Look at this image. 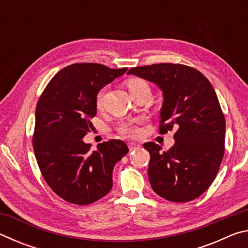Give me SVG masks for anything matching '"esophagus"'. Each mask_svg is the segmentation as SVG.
<instances>
[{"label": "esophagus", "instance_id": "esophagus-1", "mask_svg": "<svg viewBox=\"0 0 248 248\" xmlns=\"http://www.w3.org/2000/svg\"><path fill=\"white\" fill-rule=\"evenodd\" d=\"M128 146H129V150L130 151H136V150L141 149V145L140 144L133 143V142H130V143H128Z\"/></svg>", "mask_w": 248, "mask_h": 248}]
</instances>
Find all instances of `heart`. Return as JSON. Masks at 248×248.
Listing matches in <instances>:
<instances>
[{
    "label": "heart",
    "mask_w": 248,
    "mask_h": 248,
    "mask_svg": "<svg viewBox=\"0 0 248 248\" xmlns=\"http://www.w3.org/2000/svg\"><path fill=\"white\" fill-rule=\"evenodd\" d=\"M125 86L131 95L139 93L141 91H150L149 84L143 78H131L125 81ZM103 98H104V90H99L96 94L95 104L96 107L100 109L103 107ZM117 131L119 134L127 138H137L140 134L139 121H129V123H123L117 128Z\"/></svg>",
    "instance_id": "1"
}]
</instances>
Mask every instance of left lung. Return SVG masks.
Segmentation results:
<instances>
[{"label": "left lung", "mask_w": 248, "mask_h": 248, "mask_svg": "<svg viewBox=\"0 0 248 248\" xmlns=\"http://www.w3.org/2000/svg\"><path fill=\"white\" fill-rule=\"evenodd\" d=\"M128 73L157 84L164 95L159 133L176 129L170 150L143 144L151 187L173 202L198 198L215 180L225 150V119L215 89L198 70L178 63L137 66Z\"/></svg>", "instance_id": "left-lung-1"}]
</instances>
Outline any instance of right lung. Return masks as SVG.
Instances as JSON below:
<instances>
[{
  "label": "right lung",
  "instance_id": "add662e5",
  "mask_svg": "<svg viewBox=\"0 0 248 248\" xmlns=\"http://www.w3.org/2000/svg\"><path fill=\"white\" fill-rule=\"evenodd\" d=\"M125 71L99 63L68 65L50 79L37 103V163L54 194L70 203L85 205L106 196L115 164L129 152L121 140L103 142L96 151L82 140L93 127L97 92Z\"/></svg>",
  "mask_w": 248,
  "mask_h": 248
}]
</instances>
